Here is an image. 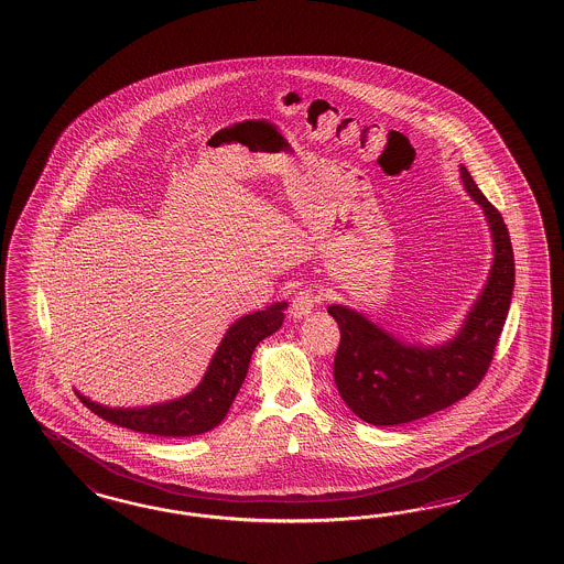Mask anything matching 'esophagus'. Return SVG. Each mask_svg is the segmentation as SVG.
Wrapping results in <instances>:
<instances>
[{
  "label": "esophagus",
  "mask_w": 564,
  "mask_h": 564,
  "mask_svg": "<svg viewBox=\"0 0 564 564\" xmlns=\"http://www.w3.org/2000/svg\"><path fill=\"white\" fill-rule=\"evenodd\" d=\"M319 303V296L317 292L313 291H299L294 294L291 305V315L294 319H305L310 315L311 311L317 307Z\"/></svg>",
  "instance_id": "obj_1"
}]
</instances>
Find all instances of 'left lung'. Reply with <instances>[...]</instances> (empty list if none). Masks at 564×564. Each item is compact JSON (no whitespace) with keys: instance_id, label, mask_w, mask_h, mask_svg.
Wrapping results in <instances>:
<instances>
[{"instance_id":"1","label":"left lung","mask_w":564,"mask_h":564,"mask_svg":"<svg viewBox=\"0 0 564 564\" xmlns=\"http://www.w3.org/2000/svg\"><path fill=\"white\" fill-rule=\"evenodd\" d=\"M458 178L488 224L491 265L484 289L453 338L442 345L409 343L373 324L364 311L327 307L340 327L334 359L336 388L346 406L371 425L409 423L465 399L486 376L507 322L514 289L507 224L463 164Z\"/></svg>"}]
</instances>
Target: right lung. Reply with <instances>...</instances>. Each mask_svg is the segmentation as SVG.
I'll use <instances>...</instances> for the list:
<instances>
[{
	"label": "right lung",
	"instance_id": "add662e5",
	"mask_svg": "<svg viewBox=\"0 0 564 564\" xmlns=\"http://www.w3.org/2000/svg\"><path fill=\"white\" fill-rule=\"evenodd\" d=\"M286 307L289 303L282 301L238 317L219 340L200 382L184 397L147 406H108L78 390L76 394L95 415L127 430L165 437L205 434L219 425L230 411L247 378L254 346L282 327Z\"/></svg>",
	"mask_w": 564,
	"mask_h": 564
}]
</instances>
